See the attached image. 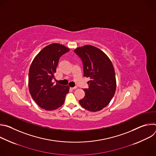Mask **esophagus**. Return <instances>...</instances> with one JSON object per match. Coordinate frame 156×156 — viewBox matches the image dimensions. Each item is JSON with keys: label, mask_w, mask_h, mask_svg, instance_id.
Instances as JSON below:
<instances>
[{"label": "esophagus", "mask_w": 156, "mask_h": 156, "mask_svg": "<svg viewBox=\"0 0 156 156\" xmlns=\"http://www.w3.org/2000/svg\"><path fill=\"white\" fill-rule=\"evenodd\" d=\"M76 88H77V87H70V89H72V90H76Z\"/></svg>", "instance_id": "1"}]
</instances>
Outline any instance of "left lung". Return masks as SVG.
Here are the masks:
<instances>
[{
	"instance_id": "left-lung-1",
	"label": "left lung",
	"mask_w": 156,
	"mask_h": 156,
	"mask_svg": "<svg viewBox=\"0 0 156 156\" xmlns=\"http://www.w3.org/2000/svg\"><path fill=\"white\" fill-rule=\"evenodd\" d=\"M74 52L83 61L84 76L90 79L80 104L91 112L101 110L109 104L116 91L113 64L102 51L91 45L77 48Z\"/></svg>"
}]
</instances>
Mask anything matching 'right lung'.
Segmentation results:
<instances>
[{
    "label": "right lung",
    "mask_w": 156,
    "mask_h": 156,
    "mask_svg": "<svg viewBox=\"0 0 156 156\" xmlns=\"http://www.w3.org/2000/svg\"><path fill=\"white\" fill-rule=\"evenodd\" d=\"M70 51L62 44L52 43L44 48L34 57L29 70L28 87L36 104L46 110H54L64 103L69 86L52 82L61 55Z\"/></svg>",
    "instance_id": "obj_1"
}]
</instances>
